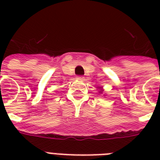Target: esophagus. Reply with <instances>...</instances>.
I'll list each match as a JSON object with an SVG mask.
<instances>
[{"instance_id": "1", "label": "esophagus", "mask_w": 160, "mask_h": 160, "mask_svg": "<svg viewBox=\"0 0 160 160\" xmlns=\"http://www.w3.org/2000/svg\"><path fill=\"white\" fill-rule=\"evenodd\" d=\"M77 79L78 80H84V76H83V75H79V76H77Z\"/></svg>"}]
</instances>
